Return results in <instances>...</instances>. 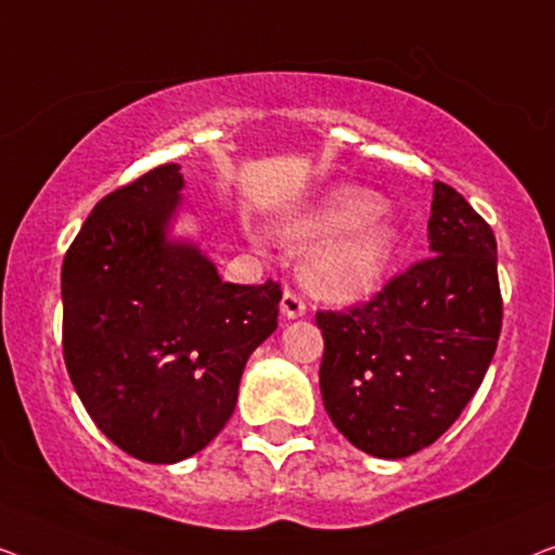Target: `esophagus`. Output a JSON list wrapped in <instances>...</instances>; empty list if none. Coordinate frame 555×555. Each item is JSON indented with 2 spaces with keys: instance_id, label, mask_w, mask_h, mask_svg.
Returning a JSON list of instances; mask_svg holds the SVG:
<instances>
[{
  "instance_id": "1",
  "label": "esophagus",
  "mask_w": 555,
  "mask_h": 555,
  "mask_svg": "<svg viewBox=\"0 0 555 555\" xmlns=\"http://www.w3.org/2000/svg\"><path fill=\"white\" fill-rule=\"evenodd\" d=\"M304 314H307V304H304L301 296L294 292H284V296H281V317L299 319Z\"/></svg>"
}]
</instances>
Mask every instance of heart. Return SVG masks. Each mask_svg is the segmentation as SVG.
<instances>
[{"label":"heart","mask_w":555,"mask_h":555,"mask_svg":"<svg viewBox=\"0 0 555 555\" xmlns=\"http://www.w3.org/2000/svg\"><path fill=\"white\" fill-rule=\"evenodd\" d=\"M374 191L337 189L279 218L284 241H314L301 261L309 292L337 304H354L385 284L402 248V229L382 216Z\"/></svg>","instance_id":"obj_1"}]
</instances>
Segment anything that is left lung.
<instances>
[{
    "label": "left lung",
    "mask_w": 555,
    "mask_h": 555,
    "mask_svg": "<svg viewBox=\"0 0 555 555\" xmlns=\"http://www.w3.org/2000/svg\"><path fill=\"white\" fill-rule=\"evenodd\" d=\"M430 259L347 314L319 311L324 410L366 455L400 460L433 444L478 392L501 337L493 229L435 183Z\"/></svg>",
    "instance_id": "left-lung-1"
}]
</instances>
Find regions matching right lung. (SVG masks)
Returning a JSON list of instances; mask_svg holds the SVG:
<instances>
[{
	"label": "right lung",
	"mask_w": 555,
	"mask_h": 555,
	"mask_svg": "<svg viewBox=\"0 0 555 555\" xmlns=\"http://www.w3.org/2000/svg\"><path fill=\"white\" fill-rule=\"evenodd\" d=\"M181 166L166 163L92 208L62 263V349L105 437L145 463H181L223 430L241 374L276 330L279 284H231L176 238Z\"/></svg>",
	"instance_id": "1"
}]
</instances>
